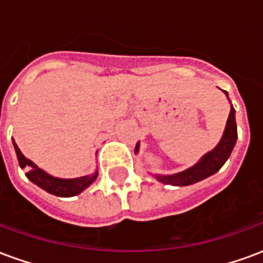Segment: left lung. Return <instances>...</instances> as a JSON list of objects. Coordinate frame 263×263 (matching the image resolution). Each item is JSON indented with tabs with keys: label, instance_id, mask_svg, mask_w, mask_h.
I'll return each mask as SVG.
<instances>
[{
	"label": "left lung",
	"instance_id": "left-lung-1",
	"mask_svg": "<svg viewBox=\"0 0 263 263\" xmlns=\"http://www.w3.org/2000/svg\"><path fill=\"white\" fill-rule=\"evenodd\" d=\"M237 137L235 109L231 107V112H230V117L227 121L224 135L221 138L220 143L215 146V149L209 152L197 165H194L193 167H190L187 171L177 173V175H172V176H156L158 180L166 183V184H172V186H189V184L197 183L205 177L214 175L215 172L220 171L221 166L224 165L226 160L230 158L234 145L237 142ZM135 151H138V145Z\"/></svg>",
	"mask_w": 263,
	"mask_h": 263
}]
</instances>
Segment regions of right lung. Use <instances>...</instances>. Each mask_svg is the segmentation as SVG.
Instances as JSON below:
<instances>
[{"instance_id":"right-lung-1","label":"right lung","mask_w":263,"mask_h":263,"mask_svg":"<svg viewBox=\"0 0 263 263\" xmlns=\"http://www.w3.org/2000/svg\"><path fill=\"white\" fill-rule=\"evenodd\" d=\"M15 152H16V158L20 162V166L22 169H26V177L33 182L36 186H39L43 190H46L48 193L59 196V197H71L76 194L81 193L86 187H88L94 179L97 177V173L94 176H83L77 177V179H59V177H53L48 175L46 172L39 169L33 162L26 159L24 155L21 154L20 148L16 146L14 142Z\"/></svg>"}]
</instances>
